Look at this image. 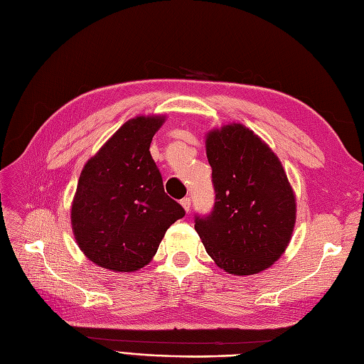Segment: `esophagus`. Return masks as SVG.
Wrapping results in <instances>:
<instances>
[{"mask_svg":"<svg viewBox=\"0 0 364 364\" xmlns=\"http://www.w3.org/2000/svg\"><path fill=\"white\" fill-rule=\"evenodd\" d=\"M181 205L185 209V213H190V208H191V199H190V197H185V199H182Z\"/></svg>","mask_w":364,"mask_h":364,"instance_id":"obj_1","label":"esophagus"}]
</instances>
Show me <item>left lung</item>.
<instances>
[{"label": "left lung", "mask_w": 364, "mask_h": 364, "mask_svg": "<svg viewBox=\"0 0 364 364\" xmlns=\"http://www.w3.org/2000/svg\"><path fill=\"white\" fill-rule=\"evenodd\" d=\"M215 205L196 230L220 269L249 277L269 269L287 249L296 196L279 158L255 132L230 123L205 138Z\"/></svg>", "instance_id": "left-lung-1"}]
</instances>
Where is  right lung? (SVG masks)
I'll list each match as a JSON object with an SVG mask.
<instances>
[{
    "mask_svg": "<svg viewBox=\"0 0 364 364\" xmlns=\"http://www.w3.org/2000/svg\"><path fill=\"white\" fill-rule=\"evenodd\" d=\"M165 115L130 118L80 173L71 205L77 246L97 266L117 273L153 259L167 229L185 215L165 194L150 142Z\"/></svg>",
    "mask_w": 364,
    "mask_h": 364,
    "instance_id": "1",
    "label": "right lung"
}]
</instances>
